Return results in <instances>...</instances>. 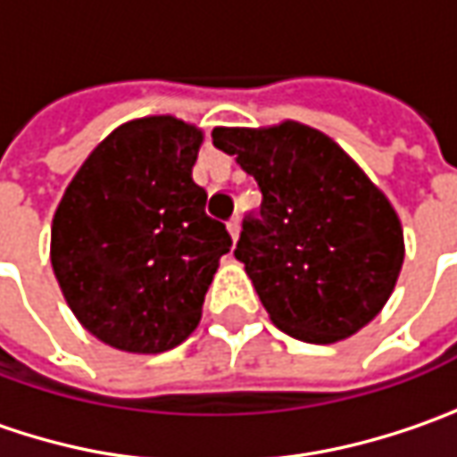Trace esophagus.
<instances>
[{
	"label": "esophagus",
	"instance_id": "obj_1",
	"mask_svg": "<svg viewBox=\"0 0 457 457\" xmlns=\"http://www.w3.org/2000/svg\"><path fill=\"white\" fill-rule=\"evenodd\" d=\"M228 229H229V235H232V240H237L240 237V220L237 217H232L228 222Z\"/></svg>",
	"mask_w": 457,
	"mask_h": 457
}]
</instances>
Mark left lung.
Returning <instances> with one entry per match:
<instances>
[{
    "label": "left lung",
    "instance_id": "1",
    "mask_svg": "<svg viewBox=\"0 0 457 457\" xmlns=\"http://www.w3.org/2000/svg\"><path fill=\"white\" fill-rule=\"evenodd\" d=\"M212 139L261 188L235 258L274 326L310 344L357 334L403 266V229L383 191L334 139L297 121L214 129Z\"/></svg>",
    "mask_w": 457,
    "mask_h": 457
}]
</instances>
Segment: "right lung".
<instances>
[{
	"mask_svg": "<svg viewBox=\"0 0 457 457\" xmlns=\"http://www.w3.org/2000/svg\"><path fill=\"white\" fill-rule=\"evenodd\" d=\"M202 131L173 116L111 131L71 178L51 225V266L77 320L103 344L160 354L202 320L232 245L191 170Z\"/></svg>",
	"mask_w": 457,
	"mask_h": 457,
	"instance_id": "add662e5",
	"label": "right lung"
}]
</instances>
